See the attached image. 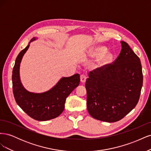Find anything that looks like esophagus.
I'll list each match as a JSON object with an SVG mask.
<instances>
[{"instance_id":"1","label":"esophagus","mask_w":151,"mask_h":151,"mask_svg":"<svg viewBox=\"0 0 151 151\" xmlns=\"http://www.w3.org/2000/svg\"><path fill=\"white\" fill-rule=\"evenodd\" d=\"M86 79H87V76L85 75V74H81V81L82 82V83H84L86 82Z\"/></svg>"}]
</instances>
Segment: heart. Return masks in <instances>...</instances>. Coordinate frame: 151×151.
I'll use <instances>...</instances> for the list:
<instances>
[{
	"instance_id": "1",
	"label": "heart",
	"mask_w": 151,
	"mask_h": 151,
	"mask_svg": "<svg viewBox=\"0 0 151 151\" xmlns=\"http://www.w3.org/2000/svg\"><path fill=\"white\" fill-rule=\"evenodd\" d=\"M89 56L91 58H98L97 65L98 67H104L110 63L113 58L112 53L108 52L104 47H97L91 50Z\"/></svg>"
}]
</instances>
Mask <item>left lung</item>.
Returning a JSON list of instances; mask_svg holds the SVG:
<instances>
[{
    "label": "left lung",
    "mask_w": 151,
    "mask_h": 151,
    "mask_svg": "<svg viewBox=\"0 0 151 151\" xmlns=\"http://www.w3.org/2000/svg\"><path fill=\"white\" fill-rule=\"evenodd\" d=\"M116 60L89 73L86 81L87 108L95 119L120 120L137 104L143 84L140 58L125 42Z\"/></svg>",
    "instance_id": "obj_1"
}]
</instances>
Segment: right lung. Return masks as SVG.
Wrapping results in <instances>:
<instances>
[{
    "mask_svg": "<svg viewBox=\"0 0 151 151\" xmlns=\"http://www.w3.org/2000/svg\"><path fill=\"white\" fill-rule=\"evenodd\" d=\"M36 39L32 38L16 59L12 76L13 94L17 104L27 115L36 120L47 121L58 116L63 112L66 98L79 85L80 76L76 74L62 77L51 89L44 93H34L27 91L21 82L20 63L29 43Z\"/></svg>",
    "mask_w": 151,
    "mask_h": 151,
    "instance_id": "add662e5",
    "label": "right lung"
}]
</instances>
